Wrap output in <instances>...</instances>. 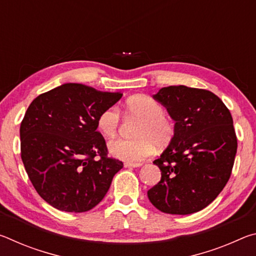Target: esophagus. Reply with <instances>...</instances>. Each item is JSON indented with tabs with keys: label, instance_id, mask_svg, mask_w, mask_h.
<instances>
[{
	"label": "esophagus",
	"instance_id": "obj_1",
	"mask_svg": "<svg viewBox=\"0 0 256 256\" xmlns=\"http://www.w3.org/2000/svg\"><path fill=\"white\" fill-rule=\"evenodd\" d=\"M142 164L140 162H124V167L125 168H138L140 167Z\"/></svg>",
	"mask_w": 256,
	"mask_h": 256
}]
</instances>
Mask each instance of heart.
Masks as SVG:
<instances>
[{"mask_svg":"<svg viewBox=\"0 0 256 256\" xmlns=\"http://www.w3.org/2000/svg\"><path fill=\"white\" fill-rule=\"evenodd\" d=\"M125 112L140 118L133 138H116L108 144V150L114 157L128 162H136L152 152L154 144L162 146L174 136V124L164 114L158 102L146 96H134L125 102ZM118 112L107 108L98 116L97 126L104 136L112 138L118 130Z\"/></svg>","mask_w":256,"mask_h":256,"instance_id":"heart-1","label":"heart"}]
</instances>
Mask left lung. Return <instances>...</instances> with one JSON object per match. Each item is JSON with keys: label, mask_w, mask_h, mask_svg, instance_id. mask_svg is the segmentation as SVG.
Segmentation results:
<instances>
[{"label": "left lung", "mask_w": 256, "mask_h": 256, "mask_svg": "<svg viewBox=\"0 0 256 256\" xmlns=\"http://www.w3.org/2000/svg\"><path fill=\"white\" fill-rule=\"evenodd\" d=\"M154 98L175 120L174 136L154 164L162 180L148 190L150 202L170 214L204 209L230 177L237 151L232 118L209 90L170 86Z\"/></svg>", "instance_id": "1"}]
</instances>
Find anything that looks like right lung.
Segmentation results:
<instances>
[{"label":"right lung","mask_w":256,"mask_h":256,"mask_svg":"<svg viewBox=\"0 0 256 256\" xmlns=\"http://www.w3.org/2000/svg\"><path fill=\"white\" fill-rule=\"evenodd\" d=\"M122 96L64 84L30 104L20 126L21 159L34 190L52 206L86 212L106 196L123 162L107 157L97 120Z\"/></svg>","instance_id":"obj_1"}]
</instances>
